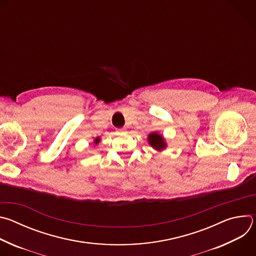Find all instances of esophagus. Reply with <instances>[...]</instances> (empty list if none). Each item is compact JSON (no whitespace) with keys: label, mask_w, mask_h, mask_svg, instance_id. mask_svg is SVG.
Returning <instances> with one entry per match:
<instances>
[{"label":"esophagus","mask_w":256,"mask_h":256,"mask_svg":"<svg viewBox=\"0 0 256 256\" xmlns=\"http://www.w3.org/2000/svg\"><path fill=\"white\" fill-rule=\"evenodd\" d=\"M118 132H120V134H126V128H120V130H118Z\"/></svg>","instance_id":"obj_1"}]
</instances>
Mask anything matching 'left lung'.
Here are the masks:
<instances>
[{"label":"left lung","instance_id":"obj_1","mask_svg":"<svg viewBox=\"0 0 256 256\" xmlns=\"http://www.w3.org/2000/svg\"><path fill=\"white\" fill-rule=\"evenodd\" d=\"M148 142L151 147L154 150H156L157 152H161L167 148V142H166L164 136L157 132H153L149 134Z\"/></svg>","mask_w":256,"mask_h":256}]
</instances>
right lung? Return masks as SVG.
Masks as SVG:
<instances>
[{"label":"right lung","mask_w":256,"mask_h":256,"mask_svg":"<svg viewBox=\"0 0 256 256\" xmlns=\"http://www.w3.org/2000/svg\"><path fill=\"white\" fill-rule=\"evenodd\" d=\"M100 140H101V138H100V136H97V138H95L94 140H93V142L95 144H98L99 142H100Z\"/></svg>","instance_id":"obj_1"}]
</instances>
